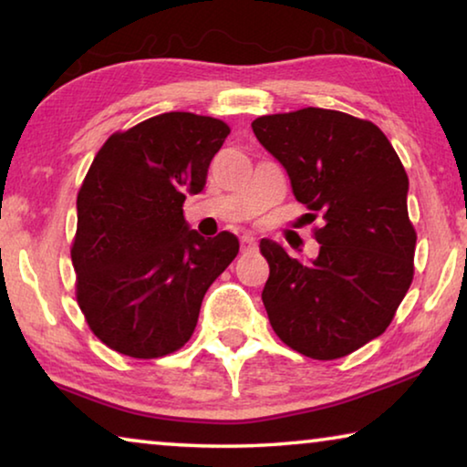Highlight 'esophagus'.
<instances>
[{"label": "esophagus", "instance_id": "34e87169", "mask_svg": "<svg viewBox=\"0 0 467 467\" xmlns=\"http://www.w3.org/2000/svg\"><path fill=\"white\" fill-rule=\"evenodd\" d=\"M241 249H243V253H251V251H255V249H257V243H255V239H253L251 234H243V236H241Z\"/></svg>", "mask_w": 467, "mask_h": 467}]
</instances>
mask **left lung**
<instances>
[{"label":"left lung","mask_w":467,"mask_h":467,"mask_svg":"<svg viewBox=\"0 0 467 467\" xmlns=\"http://www.w3.org/2000/svg\"><path fill=\"white\" fill-rule=\"evenodd\" d=\"M253 133L288 172L292 193L323 212L319 255L300 262L262 239V300L275 334L309 358L358 350L389 326L414 275L408 175L375 123L306 107L264 115Z\"/></svg>","instance_id":"obj_1"}]
</instances>
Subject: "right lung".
Wrapping results in <instances>:
<instances>
[{
    "mask_svg": "<svg viewBox=\"0 0 467 467\" xmlns=\"http://www.w3.org/2000/svg\"><path fill=\"white\" fill-rule=\"evenodd\" d=\"M228 133L212 117L162 113L113 133L94 156L76 202V295L94 336L125 357L179 350L239 253L234 234L203 239L183 216Z\"/></svg>",
    "mask_w": 467,
    "mask_h": 467,
    "instance_id": "1",
    "label": "right lung"
}]
</instances>
